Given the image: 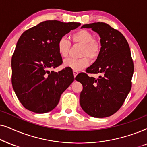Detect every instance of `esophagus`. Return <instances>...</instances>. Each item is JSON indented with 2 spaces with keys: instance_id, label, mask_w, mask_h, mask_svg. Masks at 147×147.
<instances>
[{
  "instance_id": "34e87169",
  "label": "esophagus",
  "mask_w": 147,
  "mask_h": 147,
  "mask_svg": "<svg viewBox=\"0 0 147 147\" xmlns=\"http://www.w3.org/2000/svg\"><path fill=\"white\" fill-rule=\"evenodd\" d=\"M77 74H78V72L75 71V70H73V75H74V77H75V78L76 77V76L77 75Z\"/></svg>"
}]
</instances>
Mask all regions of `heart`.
I'll return each mask as SVG.
<instances>
[{
  "label": "heart",
  "mask_w": 147,
  "mask_h": 147,
  "mask_svg": "<svg viewBox=\"0 0 147 147\" xmlns=\"http://www.w3.org/2000/svg\"><path fill=\"white\" fill-rule=\"evenodd\" d=\"M71 40L74 44L82 46L80 53V56L82 57L78 59L67 58L64 60L63 65L75 71H79L89 65L88 57L91 60H95L98 58L100 54L101 45L97 41L94 40L93 35L86 29H81L76 31L71 36ZM70 48V43L66 38L63 37L58 40L57 44L58 52L62 57H66L68 55Z\"/></svg>",
  "instance_id": "1"
}]
</instances>
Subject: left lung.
I'll list each match as a JSON object with an SVG mask.
<instances>
[{
	"label": "left lung",
	"instance_id": "8db88e82",
	"mask_svg": "<svg viewBox=\"0 0 147 147\" xmlns=\"http://www.w3.org/2000/svg\"><path fill=\"white\" fill-rule=\"evenodd\" d=\"M100 37L101 51L95 62L81 72L76 81L83 85L80 105L95 118L110 116L120 108L132 87L134 64L128 43L117 29L103 22L83 25ZM100 74L98 79L87 73Z\"/></svg>",
	"mask_w": 147,
	"mask_h": 147
}]
</instances>
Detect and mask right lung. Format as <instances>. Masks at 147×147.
Instances as JSON below:
<instances>
[{"label": "right lung", "instance_id": "obj_1", "mask_svg": "<svg viewBox=\"0 0 147 147\" xmlns=\"http://www.w3.org/2000/svg\"><path fill=\"white\" fill-rule=\"evenodd\" d=\"M80 23L43 21L23 33L11 59L13 88L23 107L33 112L52 111L62 93L73 82L71 69L50 71L62 63L58 52V40Z\"/></svg>", "mask_w": 147, "mask_h": 147}]
</instances>
